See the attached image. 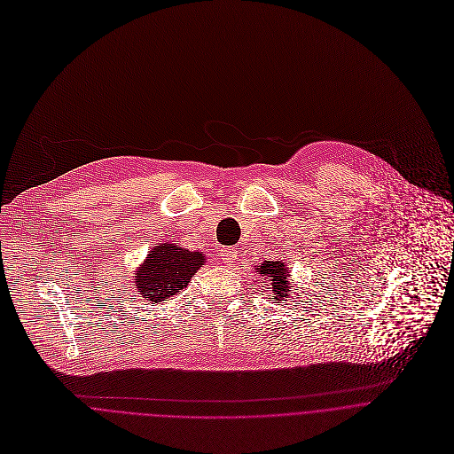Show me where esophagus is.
I'll return each instance as SVG.
<instances>
[{
	"label": "esophagus",
	"instance_id": "1",
	"mask_svg": "<svg viewBox=\"0 0 454 454\" xmlns=\"http://www.w3.org/2000/svg\"><path fill=\"white\" fill-rule=\"evenodd\" d=\"M236 257H238V250L232 248V247H223V248L220 250V259H222L225 264H232V262L236 261Z\"/></svg>",
	"mask_w": 454,
	"mask_h": 454
}]
</instances>
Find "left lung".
Listing matches in <instances>:
<instances>
[{"label":"left lung","instance_id":"8db88e82","mask_svg":"<svg viewBox=\"0 0 454 454\" xmlns=\"http://www.w3.org/2000/svg\"><path fill=\"white\" fill-rule=\"evenodd\" d=\"M255 270L270 281V285L266 288V292H270L268 297L274 295L276 301L290 299L292 286H290V281H288V278H290L288 262H285V261H262V264Z\"/></svg>","mask_w":454,"mask_h":454}]
</instances>
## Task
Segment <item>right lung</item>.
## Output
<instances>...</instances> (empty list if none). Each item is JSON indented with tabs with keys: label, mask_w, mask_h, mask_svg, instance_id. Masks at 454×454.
Wrapping results in <instances>:
<instances>
[{
	"label": "right lung",
	"mask_w": 454,
	"mask_h": 454,
	"mask_svg": "<svg viewBox=\"0 0 454 454\" xmlns=\"http://www.w3.org/2000/svg\"><path fill=\"white\" fill-rule=\"evenodd\" d=\"M204 261L202 252H192L175 243H157L139 264L134 283L146 301L157 304L186 288Z\"/></svg>",
	"instance_id": "right-lung-1"
}]
</instances>
